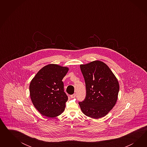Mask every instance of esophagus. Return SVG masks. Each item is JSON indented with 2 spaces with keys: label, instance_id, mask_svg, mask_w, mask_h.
Wrapping results in <instances>:
<instances>
[{
  "label": "esophagus",
  "instance_id": "34e87169",
  "mask_svg": "<svg viewBox=\"0 0 147 147\" xmlns=\"http://www.w3.org/2000/svg\"><path fill=\"white\" fill-rule=\"evenodd\" d=\"M76 96V94L74 93L73 94H72L71 95V98H74Z\"/></svg>",
  "mask_w": 147,
  "mask_h": 147
}]
</instances>
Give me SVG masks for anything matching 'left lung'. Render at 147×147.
<instances>
[{"label": "left lung", "instance_id": "1", "mask_svg": "<svg viewBox=\"0 0 147 147\" xmlns=\"http://www.w3.org/2000/svg\"><path fill=\"white\" fill-rule=\"evenodd\" d=\"M85 79L86 96L79 104L83 113L98 119L106 115L115 106L119 91L115 76L106 63L94 61L81 65Z\"/></svg>", "mask_w": 147, "mask_h": 147}]
</instances>
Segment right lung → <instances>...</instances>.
I'll list each match as a JSON object with an SVG mask.
<instances>
[{"label": "right lung", "mask_w": 147, "mask_h": 147, "mask_svg": "<svg viewBox=\"0 0 147 147\" xmlns=\"http://www.w3.org/2000/svg\"><path fill=\"white\" fill-rule=\"evenodd\" d=\"M68 69L66 67L49 64L42 68L31 81L32 102L42 115L54 117L64 111L68 96L64 92L62 80Z\"/></svg>", "instance_id": "add662e5"}]
</instances>
